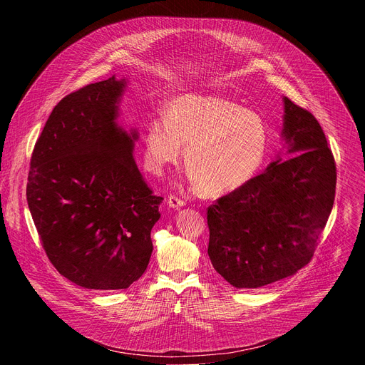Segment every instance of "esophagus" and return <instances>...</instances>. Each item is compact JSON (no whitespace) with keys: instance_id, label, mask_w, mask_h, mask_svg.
<instances>
[{"instance_id":"obj_1","label":"esophagus","mask_w":365,"mask_h":365,"mask_svg":"<svg viewBox=\"0 0 365 365\" xmlns=\"http://www.w3.org/2000/svg\"><path fill=\"white\" fill-rule=\"evenodd\" d=\"M168 205L170 206V207H182L183 205H185V200L183 199H180V197H178V196H175V195H170L169 197H168Z\"/></svg>"}]
</instances>
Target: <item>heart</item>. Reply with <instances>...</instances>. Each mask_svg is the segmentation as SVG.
Segmentation results:
<instances>
[{"mask_svg": "<svg viewBox=\"0 0 365 365\" xmlns=\"http://www.w3.org/2000/svg\"><path fill=\"white\" fill-rule=\"evenodd\" d=\"M199 190L221 196L250 182L262 168L269 127L263 117L217 93H183L169 101L165 120L144 130V168L162 175L182 158Z\"/></svg>", "mask_w": 365, "mask_h": 365, "instance_id": "1", "label": "heart"}]
</instances>
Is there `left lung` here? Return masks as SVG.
I'll list each match as a JSON object with an SVG mask.
<instances>
[{
    "mask_svg": "<svg viewBox=\"0 0 365 365\" xmlns=\"http://www.w3.org/2000/svg\"><path fill=\"white\" fill-rule=\"evenodd\" d=\"M284 101L289 160L217 199L207 207L214 269L237 289H257L294 274L314 257L328 222L336 165L322 127L307 110Z\"/></svg>",
    "mask_w": 365,
    "mask_h": 365,
    "instance_id": "left-lung-1",
    "label": "left lung"
}]
</instances>
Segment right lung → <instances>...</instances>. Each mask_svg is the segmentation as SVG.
<instances>
[{
    "label": "right lung",
    "instance_id": "right-lung-1",
    "mask_svg": "<svg viewBox=\"0 0 365 365\" xmlns=\"http://www.w3.org/2000/svg\"><path fill=\"white\" fill-rule=\"evenodd\" d=\"M125 81L111 76L66 95L30 159L27 203L55 269L85 289L130 287L145 272L163 197L140 173L138 138L117 124Z\"/></svg>",
    "mask_w": 365,
    "mask_h": 365
}]
</instances>
